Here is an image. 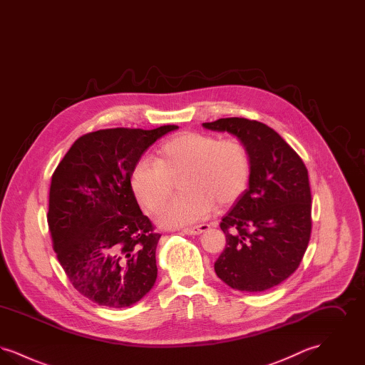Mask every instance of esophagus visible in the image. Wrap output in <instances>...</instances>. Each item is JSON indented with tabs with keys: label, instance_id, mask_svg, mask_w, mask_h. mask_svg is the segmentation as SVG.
Listing matches in <instances>:
<instances>
[{
	"label": "esophagus",
	"instance_id": "esophagus-1",
	"mask_svg": "<svg viewBox=\"0 0 365 365\" xmlns=\"http://www.w3.org/2000/svg\"><path fill=\"white\" fill-rule=\"evenodd\" d=\"M208 228V225H200V226L185 228V230H183V232H185V234H187V235H200V234H202L204 231H207Z\"/></svg>",
	"mask_w": 365,
	"mask_h": 365
}]
</instances>
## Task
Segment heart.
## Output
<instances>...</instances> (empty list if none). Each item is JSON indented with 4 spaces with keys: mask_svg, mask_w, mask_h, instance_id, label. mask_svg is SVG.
<instances>
[{
    "mask_svg": "<svg viewBox=\"0 0 365 365\" xmlns=\"http://www.w3.org/2000/svg\"><path fill=\"white\" fill-rule=\"evenodd\" d=\"M250 156L241 140L220 139L201 133H185L167 139L157 157H142L134 165L130 185L139 205L156 212L179 180L182 194L158 216L164 227L189 226L207 219L216 208L234 204L250 179Z\"/></svg>",
    "mask_w": 365,
    "mask_h": 365,
    "instance_id": "heart-1",
    "label": "heart"
}]
</instances>
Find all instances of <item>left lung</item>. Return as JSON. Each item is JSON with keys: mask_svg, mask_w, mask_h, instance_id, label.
Wrapping results in <instances>:
<instances>
[{"mask_svg": "<svg viewBox=\"0 0 365 365\" xmlns=\"http://www.w3.org/2000/svg\"><path fill=\"white\" fill-rule=\"evenodd\" d=\"M202 125L235 135L252 164L249 189L222 219L227 245L215 272L235 290L265 292L294 272L308 247L312 230L308 170L264 123L226 118Z\"/></svg>", "mask_w": 365, "mask_h": 365, "instance_id": "obj_1", "label": "left lung"}]
</instances>
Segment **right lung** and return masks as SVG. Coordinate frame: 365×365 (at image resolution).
Instances as JSON below:
<instances>
[{
  "mask_svg": "<svg viewBox=\"0 0 365 365\" xmlns=\"http://www.w3.org/2000/svg\"><path fill=\"white\" fill-rule=\"evenodd\" d=\"M178 128L88 133L53 173V249L72 286L101 307H130L155 286L161 234L139 208L130 178L148 148Z\"/></svg>",
  "mask_w": 365,
  "mask_h": 365,
  "instance_id": "obj_1",
  "label": "right lung"
}]
</instances>
